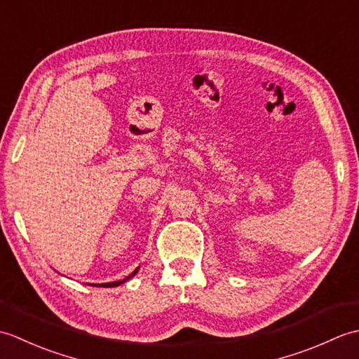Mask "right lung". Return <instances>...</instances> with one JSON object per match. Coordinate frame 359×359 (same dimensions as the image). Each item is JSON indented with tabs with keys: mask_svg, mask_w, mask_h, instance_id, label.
<instances>
[{
	"mask_svg": "<svg viewBox=\"0 0 359 359\" xmlns=\"http://www.w3.org/2000/svg\"><path fill=\"white\" fill-rule=\"evenodd\" d=\"M137 271H139V269H135V270H134L131 274H129L128 278L121 279V280H116V282H108V284H93V285H94V287H117V285H120V284H123V282H126L128 279H131V278L134 276V274H135Z\"/></svg>",
	"mask_w": 359,
	"mask_h": 359,
	"instance_id": "obj_1",
	"label": "right lung"
}]
</instances>
